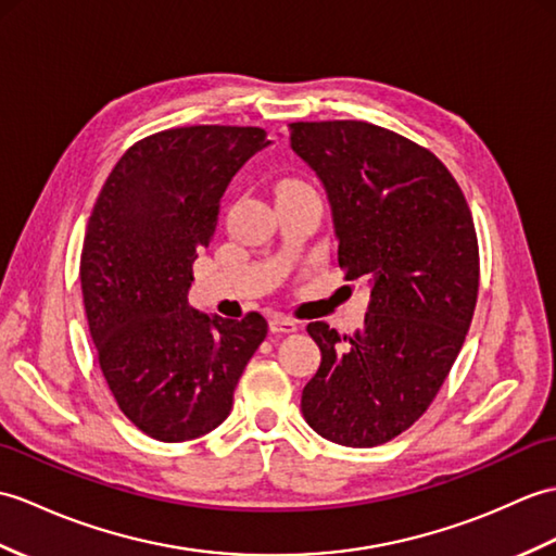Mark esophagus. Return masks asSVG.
Listing matches in <instances>:
<instances>
[{"instance_id":"esophagus-1","label":"esophagus","mask_w":556,"mask_h":556,"mask_svg":"<svg viewBox=\"0 0 556 556\" xmlns=\"http://www.w3.org/2000/svg\"><path fill=\"white\" fill-rule=\"evenodd\" d=\"M295 329H299V321H293L289 317H281V315L269 317V331H273V333H293Z\"/></svg>"}]
</instances>
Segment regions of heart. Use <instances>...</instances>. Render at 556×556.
Wrapping results in <instances>:
<instances>
[{"label":"heart","instance_id":"obj_1","mask_svg":"<svg viewBox=\"0 0 556 556\" xmlns=\"http://www.w3.org/2000/svg\"><path fill=\"white\" fill-rule=\"evenodd\" d=\"M287 189H309V187L303 185V182H293V179H291V182H283V185L279 187V191H287Z\"/></svg>","mask_w":556,"mask_h":556}]
</instances>
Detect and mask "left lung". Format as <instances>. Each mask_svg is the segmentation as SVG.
<instances>
[{"label": "left lung", "mask_w": 556, "mask_h": 556, "mask_svg": "<svg viewBox=\"0 0 556 556\" xmlns=\"http://www.w3.org/2000/svg\"><path fill=\"white\" fill-rule=\"evenodd\" d=\"M291 149L331 205L345 279L367 277L365 327L307 325L321 353L305 421L331 443L374 447L433 403L479 295V241L467 199L429 149L363 121L291 123Z\"/></svg>", "instance_id": "1"}]
</instances>
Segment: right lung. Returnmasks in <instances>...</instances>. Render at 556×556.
<instances>
[{"mask_svg": "<svg viewBox=\"0 0 556 556\" xmlns=\"http://www.w3.org/2000/svg\"><path fill=\"white\" fill-rule=\"evenodd\" d=\"M269 144L261 127L191 125L137 141L89 215L80 283L115 403L163 443L217 429L243 367L267 337L263 315L189 305L191 265L208 249L231 177Z\"/></svg>", "mask_w": 556, "mask_h": 556, "instance_id": "1", "label": "right lung"}]
</instances>
